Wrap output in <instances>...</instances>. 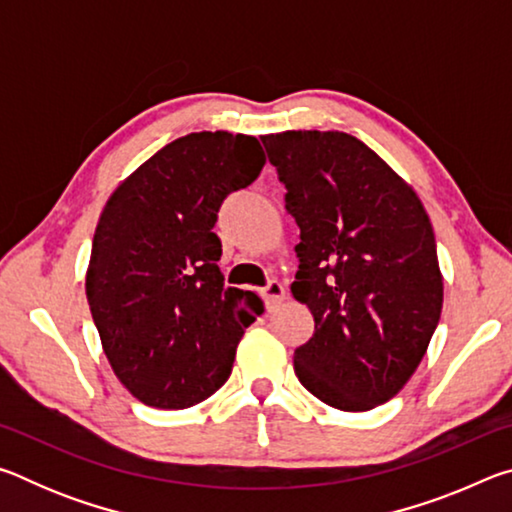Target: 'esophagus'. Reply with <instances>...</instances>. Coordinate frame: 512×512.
Masks as SVG:
<instances>
[{"label":"esophagus","instance_id":"1","mask_svg":"<svg viewBox=\"0 0 512 512\" xmlns=\"http://www.w3.org/2000/svg\"><path fill=\"white\" fill-rule=\"evenodd\" d=\"M264 296H266L268 305H277V302H282L284 298H287V289H284L277 280H271L264 287Z\"/></svg>","mask_w":512,"mask_h":512}]
</instances>
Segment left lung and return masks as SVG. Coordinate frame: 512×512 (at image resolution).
Here are the masks:
<instances>
[{"label": "left lung", "instance_id": "obj_1", "mask_svg": "<svg viewBox=\"0 0 512 512\" xmlns=\"http://www.w3.org/2000/svg\"><path fill=\"white\" fill-rule=\"evenodd\" d=\"M300 228L293 298L314 336L293 354L300 384L339 411L402 391L443 311L436 237L420 196L357 137L262 135Z\"/></svg>", "mask_w": 512, "mask_h": 512}]
</instances>
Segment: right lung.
I'll list each match as a JSON object with an SVG mask.
<instances>
[{"label":"right lung","instance_id":"obj_1","mask_svg":"<svg viewBox=\"0 0 512 512\" xmlns=\"http://www.w3.org/2000/svg\"><path fill=\"white\" fill-rule=\"evenodd\" d=\"M264 162L253 135L189 133L103 205L85 296L112 372L146 406L189 409L219 391L264 311L257 293L223 287L212 232L223 198L253 183Z\"/></svg>","mask_w":512,"mask_h":512}]
</instances>
